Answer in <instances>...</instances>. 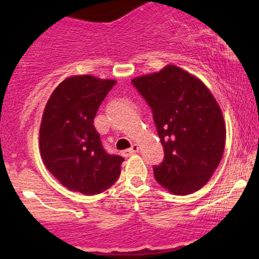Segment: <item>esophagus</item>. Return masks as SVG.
<instances>
[{
    "label": "esophagus",
    "instance_id": "34e87169",
    "mask_svg": "<svg viewBox=\"0 0 259 259\" xmlns=\"http://www.w3.org/2000/svg\"><path fill=\"white\" fill-rule=\"evenodd\" d=\"M138 152H139V146H138L137 144H134V145H132V147L128 148V150L122 152V155H123V157L127 158V157H130V155L138 153Z\"/></svg>",
    "mask_w": 259,
    "mask_h": 259
}]
</instances>
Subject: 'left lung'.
I'll list each match as a JSON object with an SVG mask.
<instances>
[{
	"instance_id": "8db88e82",
	"label": "left lung",
	"mask_w": 259,
	"mask_h": 259,
	"mask_svg": "<svg viewBox=\"0 0 259 259\" xmlns=\"http://www.w3.org/2000/svg\"><path fill=\"white\" fill-rule=\"evenodd\" d=\"M132 83L153 113L164 160L154 178L173 194L201 189L222 160L226 130L222 109L208 88L192 74L168 65Z\"/></svg>"
}]
</instances>
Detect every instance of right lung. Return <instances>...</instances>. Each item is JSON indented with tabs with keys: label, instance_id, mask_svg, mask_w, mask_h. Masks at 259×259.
Masks as SVG:
<instances>
[{
	"label": "right lung",
	"instance_id": "obj_1",
	"mask_svg": "<svg viewBox=\"0 0 259 259\" xmlns=\"http://www.w3.org/2000/svg\"><path fill=\"white\" fill-rule=\"evenodd\" d=\"M115 83L92 75L70 76L46 105L40 126L42 160L70 191L93 196L119 178L123 158L105 151L94 127L99 106Z\"/></svg>",
	"mask_w": 259,
	"mask_h": 259
}]
</instances>
